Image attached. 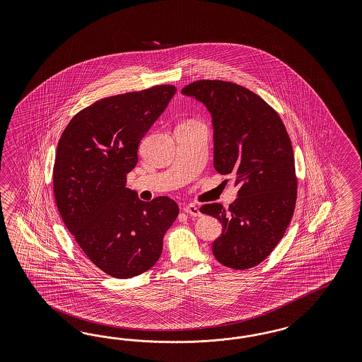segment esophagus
Here are the masks:
<instances>
[{
	"label": "esophagus",
	"mask_w": 362,
	"mask_h": 362,
	"mask_svg": "<svg viewBox=\"0 0 362 362\" xmlns=\"http://www.w3.org/2000/svg\"><path fill=\"white\" fill-rule=\"evenodd\" d=\"M185 212L188 214V215H191V216H194V218H197V216L202 215L199 209H197V206H194V204L186 206V207H185Z\"/></svg>",
	"instance_id": "34e87169"
}]
</instances>
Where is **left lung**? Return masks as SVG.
Instances as JSON below:
<instances>
[{
	"instance_id": "1",
	"label": "left lung",
	"mask_w": 362,
	"mask_h": 362,
	"mask_svg": "<svg viewBox=\"0 0 362 362\" xmlns=\"http://www.w3.org/2000/svg\"><path fill=\"white\" fill-rule=\"evenodd\" d=\"M182 94L209 109L214 167L239 187L228 209L219 203L200 209L223 226L212 252L226 267L250 269L274 251L295 212L297 177L289 135L279 114L240 85L202 79L182 88Z\"/></svg>"
}]
</instances>
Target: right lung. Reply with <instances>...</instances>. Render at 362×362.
Listing matches in <instances>:
<instances>
[{"mask_svg":"<svg viewBox=\"0 0 362 362\" xmlns=\"http://www.w3.org/2000/svg\"><path fill=\"white\" fill-rule=\"evenodd\" d=\"M175 93L173 85H158L99 99L73 117L58 142L57 209L90 262L117 279L138 276L158 262L179 214L173 199L142 202L126 187L139 142Z\"/></svg>","mask_w":362,"mask_h":362,"instance_id":"1","label":"right lung"}]
</instances>
